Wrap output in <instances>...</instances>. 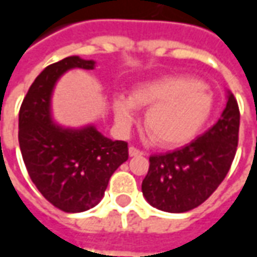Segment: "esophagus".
Segmentation results:
<instances>
[{"label":"esophagus","instance_id":"34e87169","mask_svg":"<svg viewBox=\"0 0 257 257\" xmlns=\"http://www.w3.org/2000/svg\"><path fill=\"white\" fill-rule=\"evenodd\" d=\"M145 153L142 150H139V149H136V147H134V146H131L129 147V156L131 157H139V156H143Z\"/></svg>","mask_w":257,"mask_h":257}]
</instances>
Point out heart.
<instances>
[{"label":"heart","instance_id":"obj_1","mask_svg":"<svg viewBox=\"0 0 257 257\" xmlns=\"http://www.w3.org/2000/svg\"><path fill=\"white\" fill-rule=\"evenodd\" d=\"M121 128L135 121V108H147L145 129L161 147H178L193 140L209 119L213 97L198 79L168 75L139 84L129 97L118 95L112 101Z\"/></svg>","mask_w":257,"mask_h":257}]
</instances>
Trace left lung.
Wrapping results in <instances>:
<instances>
[{
    "mask_svg": "<svg viewBox=\"0 0 257 257\" xmlns=\"http://www.w3.org/2000/svg\"><path fill=\"white\" fill-rule=\"evenodd\" d=\"M239 132L237 99L228 93L219 121L182 149L151 156L142 183L147 202L157 209L182 213L209 198L224 180L235 157Z\"/></svg>",
    "mask_w": 257,
    "mask_h": 257,
    "instance_id": "8db88e82",
    "label": "left lung"
}]
</instances>
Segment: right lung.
Masks as SVG:
<instances>
[{
  "mask_svg": "<svg viewBox=\"0 0 257 257\" xmlns=\"http://www.w3.org/2000/svg\"><path fill=\"white\" fill-rule=\"evenodd\" d=\"M95 67L78 56L49 64L34 79L19 111V146L29 176L58 209L77 213L93 208L108 180L128 160V143L103 136L95 126L67 129L51 117L53 86L67 70Z\"/></svg>",
  "mask_w": 257,
  "mask_h": 257,
  "instance_id": "right-lung-1",
  "label": "right lung"
}]
</instances>
